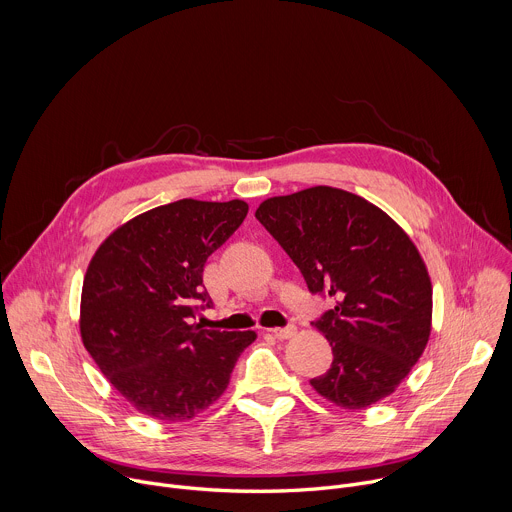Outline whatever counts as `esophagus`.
Masks as SVG:
<instances>
[{"mask_svg": "<svg viewBox=\"0 0 512 512\" xmlns=\"http://www.w3.org/2000/svg\"><path fill=\"white\" fill-rule=\"evenodd\" d=\"M275 338H279V340H285V338H291L296 334V326L294 324H287V326H283V328H271L269 330Z\"/></svg>", "mask_w": 512, "mask_h": 512, "instance_id": "1", "label": "esophagus"}]
</instances>
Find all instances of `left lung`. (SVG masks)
Masks as SVG:
<instances>
[{
	"instance_id": "8db88e82",
	"label": "left lung",
	"mask_w": 512,
	"mask_h": 512,
	"mask_svg": "<svg viewBox=\"0 0 512 512\" xmlns=\"http://www.w3.org/2000/svg\"><path fill=\"white\" fill-rule=\"evenodd\" d=\"M255 216L312 294L336 302L312 322L334 360L310 385L344 409L391 395L431 330V281L405 231L375 204L330 186L269 198Z\"/></svg>"
}]
</instances>
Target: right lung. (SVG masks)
<instances>
[{
    "instance_id": "obj_1",
    "label": "right lung",
    "mask_w": 512,
    "mask_h": 512,
    "mask_svg": "<svg viewBox=\"0 0 512 512\" xmlns=\"http://www.w3.org/2000/svg\"><path fill=\"white\" fill-rule=\"evenodd\" d=\"M243 200H178L119 227L95 253L81 298V336L109 383L141 413L176 423L229 385L253 330L192 324L212 308L206 259L245 221Z\"/></svg>"
}]
</instances>
